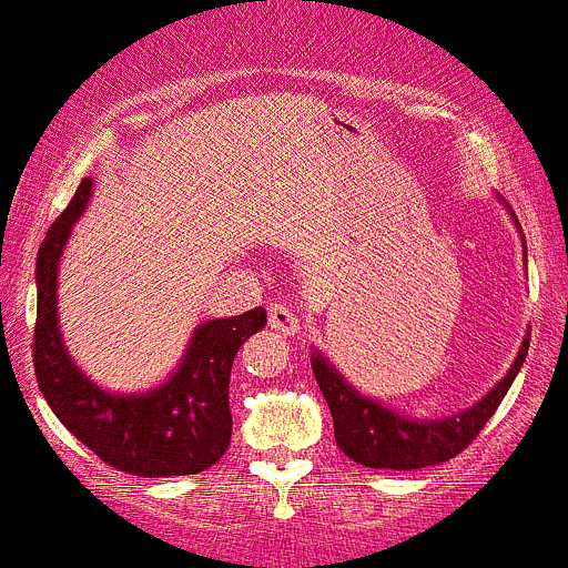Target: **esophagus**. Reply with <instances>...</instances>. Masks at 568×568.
I'll list each match as a JSON object with an SVG mask.
<instances>
[{
    "mask_svg": "<svg viewBox=\"0 0 568 568\" xmlns=\"http://www.w3.org/2000/svg\"><path fill=\"white\" fill-rule=\"evenodd\" d=\"M268 324H272V329H277V333L294 335L296 329H300V316H296L294 307L272 305L268 307Z\"/></svg>",
    "mask_w": 568,
    "mask_h": 568,
    "instance_id": "esophagus-1",
    "label": "esophagus"
}]
</instances>
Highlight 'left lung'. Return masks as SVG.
Returning a JSON list of instances; mask_svg holds the SVG:
<instances>
[{
	"mask_svg": "<svg viewBox=\"0 0 568 568\" xmlns=\"http://www.w3.org/2000/svg\"><path fill=\"white\" fill-rule=\"evenodd\" d=\"M514 216V213H510ZM516 227L519 219L514 216ZM521 233V227H519ZM525 241V239H521ZM527 261V250H525ZM527 349H530V333L519 346V355L510 363L508 374L488 390L483 399L469 405L466 410L442 418H416L396 413L394 407L361 394L338 368L329 363L327 355L313 349L311 366L316 383L327 399L335 424V442L344 449L346 458L372 469H422V466L444 464L464 453L477 433L486 427L488 418L508 394L510 383L516 379L519 368L525 366Z\"/></svg>",
	"mask_w": 568,
	"mask_h": 568,
	"instance_id": "obj_1",
	"label": "left lung"
}]
</instances>
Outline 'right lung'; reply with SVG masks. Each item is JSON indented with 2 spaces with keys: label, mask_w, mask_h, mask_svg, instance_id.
Segmentation results:
<instances>
[{
  "label": "right lung",
  "mask_w": 568,
  "mask_h": 568,
  "mask_svg": "<svg viewBox=\"0 0 568 568\" xmlns=\"http://www.w3.org/2000/svg\"><path fill=\"white\" fill-rule=\"evenodd\" d=\"M85 178L69 207L49 227L36 263L38 318L32 333L38 388L71 436L113 469L135 477L196 475L230 447V372L235 352L266 327V311L211 318L191 333L183 357L150 390H108L88 377L65 349L58 318V272L71 227L91 202Z\"/></svg>",
  "instance_id": "1"
}]
</instances>
